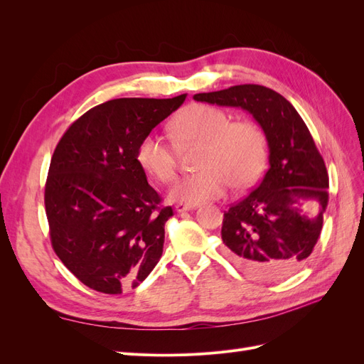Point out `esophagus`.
<instances>
[{"instance_id":"34e87169","label":"esophagus","mask_w":364,"mask_h":364,"mask_svg":"<svg viewBox=\"0 0 364 364\" xmlns=\"http://www.w3.org/2000/svg\"><path fill=\"white\" fill-rule=\"evenodd\" d=\"M197 205L193 203H178L176 205V213H183V211H190V209H194Z\"/></svg>"}]
</instances>
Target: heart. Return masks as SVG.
Here are the masks:
<instances>
[{
	"label": "heart",
	"instance_id": "heart-1",
	"mask_svg": "<svg viewBox=\"0 0 364 364\" xmlns=\"http://www.w3.org/2000/svg\"><path fill=\"white\" fill-rule=\"evenodd\" d=\"M173 136L181 147L200 144L196 173L185 176L170 191L176 202L200 203L222 197L232 183L246 188L255 182L267 161V141L253 121H232V115L211 105H191L174 118ZM139 167L161 183L178 173V151L165 138L147 134L136 150Z\"/></svg>",
	"mask_w": 364,
	"mask_h": 364
}]
</instances>
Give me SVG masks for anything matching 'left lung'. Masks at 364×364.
I'll return each instance as SVG.
<instances>
[{"label": "left lung", "instance_id": "8db88e82", "mask_svg": "<svg viewBox=\"0 0 364 364\" xmlns=\"http://www.w3.org/2000/svg\"><path fill=\"white\" fill-rule=\"evenodd\" d=\"M194 100L245 109L264 130L270 167L255 190L225 211L222 240L252 277H291L311 255L328 205V173L310 130L287 98L261 85L196 94Z\"/></svg>", "mask_w": 364, "mask_h": 364}]
</instances>
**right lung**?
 Listing matches in <instances>:
<instances>
[{"mask_svg":"<svg viewBox=\"0 0 364 364\" xmlns=\"http://www.w3.org/2000/svg\"><path fill=\"white\" fill-rule=\"evenodd\" d=\"M185 98L109 100L77 118L56 146L43 196L51 246L86 287L119 294L158 264L173 209L161 206L136 150Z\"/></svg>","mask_w":364,"mask_h":364,"instance_id":"1","label":"right lung"}]
</instances>
